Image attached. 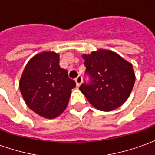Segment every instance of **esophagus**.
Returning a JSON list of instances; mask_svg holds the SVG:
<instances>
[{"label":"esophagus","mask_w":155,"mask_h":155,"mask_svg":"<svg viewBox=\"0 0 155 155\" xmlns=\"http://www.w3.org/2000/svg\"><path fill=\"white\" fill-rule=\"evenodd\" d=\"M75 82H76V85L79 87V86L81 85V83H82V77H81V75H79V76L75 79Z\"/></svg>","instance_id":"34e87169"}]
</instances>
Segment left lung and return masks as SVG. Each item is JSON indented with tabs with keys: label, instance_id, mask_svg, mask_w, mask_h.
Masks as SVG:
<instances>
[{
	"label": "left lung",
	"instance_id": "left-lung-1",
	"mask_svg": "<svg viewBox=\"0 0 155 155\" xmlns=\"http://www.w3.org/2000/svg\"><path fill=\"white\" fill-rule=\"evenodd\" d=\"M89 78L80 86L89 102L100 110L121 106L130 96L135 75L132 64L112 51L101 50L83 55Z\"/></svg>",
	"mask_w": 155,
	"mask_h": 155
}]
</instances>
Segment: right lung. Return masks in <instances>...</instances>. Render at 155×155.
Masks as SVG:
<instances>
[{"label":"right lung","mask_w":155,"mask_h":155,"mask_svg":"<svg viewBox=\"0 0 155 155\" xmlns=\"http://www.w3.org/2000/svg\"><path fill=\"white\" fill-rule=\"evenodd\" d=\"M75 81L59 64V54L43 52L29 61L20 81L25 104L45 118L53 119L67 106Z\"/></svg>","instance_id":"add662e5"}]
</instances>
